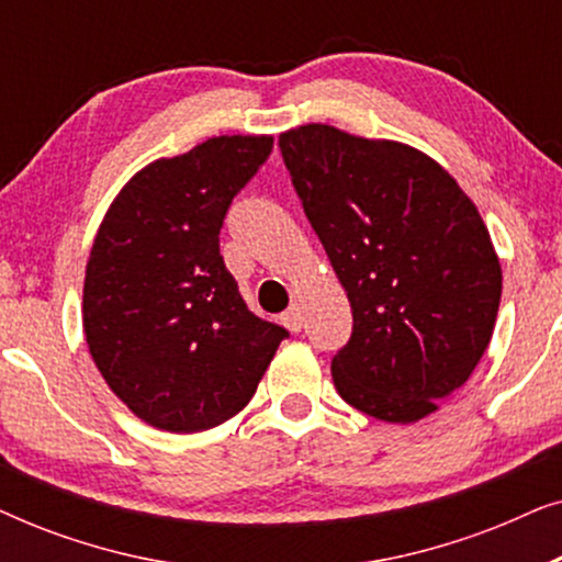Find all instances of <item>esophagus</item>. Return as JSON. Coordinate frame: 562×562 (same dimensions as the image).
I'll return each instance as SVG.
<instances>
[{
  "label": "esophagus",
  "instance_id": "obj_1",
  "mask_svg": "<svg viewBox=\"0 0 562 562\" xmlns=\"http://www.w3.org/2000/svg\"><path fill=\"white\" fill-rule=\"evenodd\" d=\"M281 322L291 329V333H302V327H304V314H302V306H299V304H291L289 310L283 312Z\"/></svg>",
  "mask_w": 562,
  "mask_h": 562
}]
</instances>
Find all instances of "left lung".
<instances>
[{
    "mask_svg": "<svg viewBox=\"0 0 562 562\" xmlns=\"http://www.w3.org/2000/svg\"><path fill=\"white\" fill-rule=\"evenodd\" d=\"M279 148L352 310L337 394L391 425L429 417L494 335L502 263L479 210L406 143L310 122Z\"/></svg>",
    "mask_w": 562,
    "mask_h": 562,
    "instance_id": "1",
    "label": "left lung"
}]
</instances>
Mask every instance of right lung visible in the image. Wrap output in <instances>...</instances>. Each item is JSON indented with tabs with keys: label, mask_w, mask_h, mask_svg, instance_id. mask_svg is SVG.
Instances as JSON below:
<instances>
[{
	"label": "right lung",
	"mask_w": 562,
	"mask_h": 562,
	"mask_svg": "<svg viewBox=\"0 0 562 562\" xmlns=\"http://www.w3.org/2000/svg\"><path fill=\"white\" fill-rule=\"evenodd\" d=\"M271 148V135H217L153 160L97 229L83 335L106 386L145 425L189 435L235 417L289 335L245 306L220 256L229 204Z\"/></svg>",
	"instance_id": "obj_1"
}]
</instances>
